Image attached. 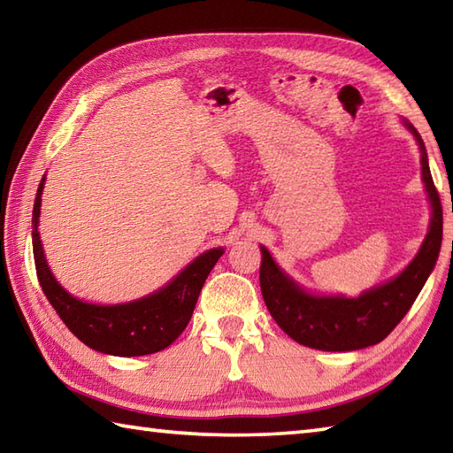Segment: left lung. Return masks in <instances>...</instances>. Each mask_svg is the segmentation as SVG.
Returning a JSON list of instances; mask_svg holds the SVG:
<instances>
[{
  "label": "left lung",
  "mask_w": 453,
  "mask_h": 453,
  "mask_svg": "<svg viewBox=\"0 0 453 453\" xmlns=\"http://www.w3.org/2000/svg\"><path fill=\"white\" fill-rule=\"evenodd\" d=\"M404 126L409 127L420 147L422 180L430 200L432 218L420 251L398 277L365 290L357 298L320 296L296 285L274 263L271 253L261 247L259 280L265 304L282 332L306 348L356 351L383 342L409 312L438 261L441 226H444L440 194L432 180L422 137L412 127V123L404 119Z\"/></svg>",
  "instance_id": "1"
}]
</instances>
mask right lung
I'll list each match as a JSON object with an SVG mask.
<instances>
[{
	"mask_svg": "<svg viewBox=\"0 0 453 453\" xmlns=\"http://www.w3.org/2000/svg\"><path fill=\"white\" fill-rule=\"evenodd\" d=\"M42 188L44 176L33 206V257L44 296L60 320L88 348L108 356L137 357L168 348L188 326L203 282L224 250L216 247L202 253L166 287L133 303L110 306L84 303L58 285L44 259L37 229Z\"/></svg>",
	"mask_w": 453,
	"mask_h": 453,
	"instance_id": "1",
	"label": "right lung"
}]
</instances>
